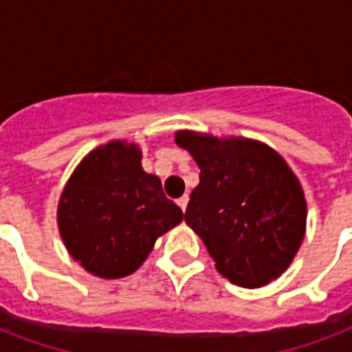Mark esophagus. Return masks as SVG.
<instances>
[{"mask_svg": "<svg viewBox=\"0 0 352 352\" xmlns=\"http://www.w3.org/2000/svg\"><path fill=\"white\" fill-rule=\"evenodd\" d=\"M188 201H190V197H188V195H182V197L179 199V201H177V204H179V206H181V210H182V212H186Z\"/></svg>", "mask_w": 352, "mask_h": 352, "instance_id": "1", "label": "esophagus"}]
</instances>
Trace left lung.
<instances>
[{
	"instance_id": "1",
	"label": "left lung",
	"mask_w": 352,
	"mask_h": 352,
	"mask_svg": "<svg viewBox=\"0 0 352 352\" xmlns=\"http://www.w3.org/2000/svg\"><path fill=\"white\" fill-rule=\"evenodd\" d=\"M201 168L184 221L215 268L245 289L265 287L289 268L305 237L307 201L287 160L259 140L175 133Z\"/></svg>"
}]
</instances>
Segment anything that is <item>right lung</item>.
Wrapping results in <instances>:
<instances>
[{
    "mask_svg": "<svg viewBox=\"0 0 352 352\" xmlns=\"http://www.w3.org/2000/svg\"><path fill=\"white\" fill-rule=\"evenodd\" d=\"M138 144L111 140L80 160L58 201V230L69 256L96 278H126L182 210L142 170Z\"/></svg>",
    "mask_w": 352,
    "mask_h": 352,
    "instance_id": "add662e5",
    "label": "right lung"
}]
</instances>
